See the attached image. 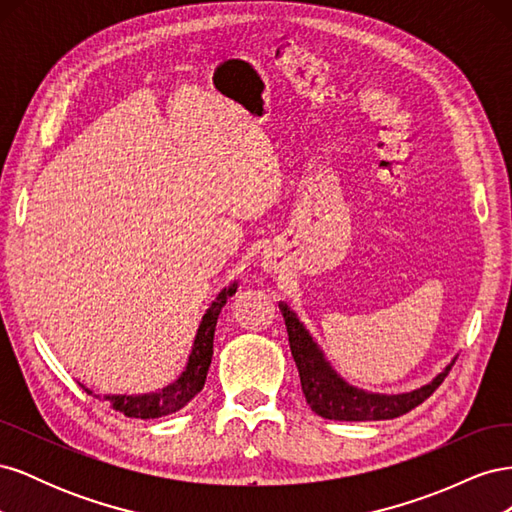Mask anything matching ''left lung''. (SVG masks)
Masks as SVG:
<instances>
[{
    "label": "left lung",
    "mask_w": 512,
    "mask_h": 512,
    "mask_svg": "<svg viewBox=\"0 0 512 512\" xmlns=\"http://www.w3.org/2000/svg\"><path fill=\"white\" fill-rule=\"evenodd\" d=\"M280 309L286 320L294 363H297L301 376L303 395L309 408L322 418H331V421H389V418H397L421 406L451 371V365H448L438 378L404 395H374L359 391L346 384L324 361L312 335L305 331L292 309L286 303H280Z\"/></svg>",
    "instance_id": "left-lung-1"
}]
</instances>
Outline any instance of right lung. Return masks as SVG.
I'll return each instance as SVG.
<instances>
[{
    "label": "right lung",
    "mask_w": 512,
    "mask_h": 512,
    "mask_svg": "<svg viewBox=\"0 0 512 512\" xmlns=\"http://www.w3.org/2000/svg\"><path fill=\"white\" fill-rule=\"evenodd\" d=\"M235 292H237V284H230L218 294V299H215L207 309V314L203 316V322H200L196 339H194V348L190 354L188 367H185V371L179 376L177 382L166 386V389H162L160 393L141 395V397L113 395V397H104V401H108L113 410L126 414L130 418H160L181 410L183 406H188V401H192L200 391H203L207 371L211 365V356H213L215 324H218V316L222 312V307L226 305V299L232 297ZM85 391L91 395L89 389Z\"/></svg>",
    "instance_id": "obj_1"
}]
</instances>
